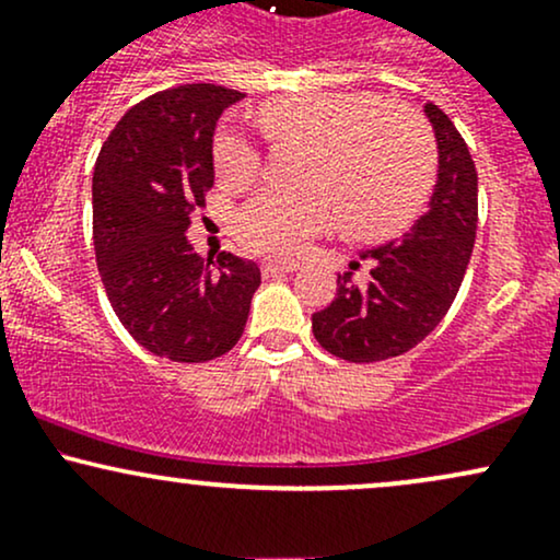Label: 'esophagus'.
<instances>
[{"label": "esophagus", "instance_id": "1", "mask_svg": "<svg viewBox=\"0 0 560 560\" xmlns=\"http://www.w3.org/2000/svg\"><path fill=\"white\" fill-rule=\"evenodd\" d=\"M298 262H281V260H271V262H266V266H262V276H276V273H292V271H298Z\"/></svg>", "mask_w": 560, "mask_h": 560}]
</instances>
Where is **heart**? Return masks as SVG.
Wrapping results in <instances>:
<instances>
[{"label":"heart","instance_id":"1","mask_svg":"<svg viewBox=\"0 0 560 560\" xmlns=\"http://www.w3.org/2000/svg\"><path fill=\"white\" fill-rule=\"evenodd\" d=\"M273 144H305L302 189H268L236 218L247 249L292 258L307 240L342 223L358 240L389 236L413 221L434 178V141L410 107L369 92H305L268 100L255 113ZM213 163L226 189L258 178L260 152L240 131L223 128Z\"/></svg>","mask_w":560,"mask_h":560}]
</instances>
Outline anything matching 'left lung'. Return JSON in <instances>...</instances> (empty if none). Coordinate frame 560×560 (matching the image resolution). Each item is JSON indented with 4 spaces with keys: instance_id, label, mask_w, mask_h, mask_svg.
<instances>
[{
    "instance_id": "left-lung-1",
    "label": "left lung",
    "mask_w": 560,
    "mask_h": 560,
    "mask_svg": "<svg viewBox=\"0 0 560 560\" xmlns=\"http://www.w3.org/2000/svg\"><path fill=\"white\" fill-rule=\"evenodd\" d=\"M436 141V184L429 208L408 234L361 258H374L358 284L337 273V298L313 313V334L331 355L374 363L402 355L436 329L458 294L477 240V168L458 128L427 102Z\"/></svg>"
}]
</instances>
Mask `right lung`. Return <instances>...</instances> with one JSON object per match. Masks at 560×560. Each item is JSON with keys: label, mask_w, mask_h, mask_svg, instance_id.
Instances as JSON below:
<instances>
[{"label": "right lung", "mask_w": 560, "mask_h": 560, "mask_svg": "<svg viewBox=\"0 0 560 560\" xmlns=\"http://www.w3.org/2000/svg\"><path fill=\"white\" fill-rule=\"evenodd\" d=\"M242 92L189 83L133 105L102 144L92 178L94 253L115 316L144 350L205 363L240 342L260 268L186 240L213 186V133Z\"/></svg>", "instance_id": "1"}]
</instances>
